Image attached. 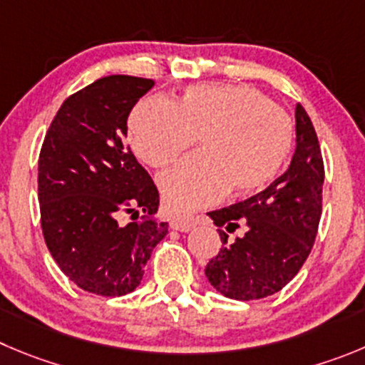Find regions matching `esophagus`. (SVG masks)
Returning <instances> with one entry per match:
<instances>
[{"label":"esophagus","mask_w":365,"mask_h":365,"mask_svg":"<svg viewBox=\"0 0 365 365\" xmlns=\"http://www.w3.org/2000/svg\"><path fill=\"white\" fill-rule=\"evenodd\" d=\"M194 227H196V223H194L192 220H175V221H171V229L173 230H180V232H189V230H192Z\"/></svg>","instance_id":"1"}]
</instances>
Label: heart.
<instances>
[{
    "label": "heart",
    "mask_w": 365,
    "mask_h": 365,
    "mask_svg": "<svg viewBox=\"0 0 365 365\" xmlns=\"http://www.w3.org/2000/svg\"><path fill=\"white\" fill-rule=\"evenodd\" d=\"M198 136L202 151L160 176L167 212L183 216L227 190L252 194L270 185L290 156L294 122L247 84H194L178 101L148 97L129 117V140L149 167L167 165Z\"/></svg>",
    "instance_id": "b5f03b06"
}]
</instances>
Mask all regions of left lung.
I'll return each instance as SVG.
<instances>
[{"instance_id": "1", "label": "left lung", "mask_w": 365, "mask_h": 365, "mask_svg": "<svg viewBox=\"0 0 365 365\" xmlns=\"http://www.w3.org/2000/svg\"><path fill=\"white\" fill-rule=\"evenodd\" d=\"M295 133L297 148L284 175L252 198L209 212L223 247L207 263L205 275L225 297L255 301L277 294L312 252L322 214L324 162L301 104ZM240 228V236L230 240L228 234Z\"/></svg>"}]
</instances>
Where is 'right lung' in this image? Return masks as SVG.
Listing matches in <instances>:
<instances>
[{
	"mask_svg": "<svg viewBox=\"0 0 365 365\" xmlns=\"http://www.w3.org/2000/svg\"><path fill=\"white\" fill-rule=\"evenodd\" d=\"M153 84L131 75L95 81L63 102L41 148L44 243L63 274L90 294L135 290L167 236L169 225L155 217L158 189L124 142L133 106ZM124 213L137 221L124 225Z\"/></svg>",
	"mask_w": 365,
	"mask_h": 365,
	"instance_id": "add662e5",
	"label": "right lung"
}]
</instances>
